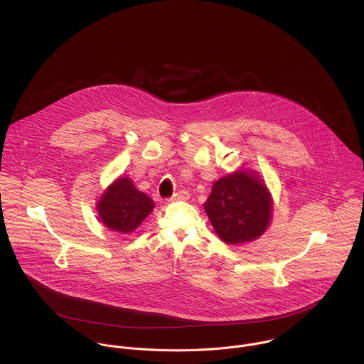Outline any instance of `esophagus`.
I'll use <instances>...</instances> for the list:
<instances>
[{
  "label": "esophagus",
  "mask_w": 364,
  "mask_h": 364,
  "mask_svg": "<svg viewBox=\"0 0 364 364\" xmlns=\"http://www.w3.org/2000/svg\"><path fill=\"white\" fill-rule=\"evenodd\" d=\"M188 199H189V193L186 191H179L171 198V202H179V200H188Z\"/></svg>",
  "instance_id": "esophagus-1"
}]
</instances>
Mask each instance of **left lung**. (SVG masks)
Returning a JSON list of instances; mask_svg holds the SVG:
<instances>
[{
	"label": "left lung",
	"mask_w": 364,
	"mask_h": 364,
	"mask_svg": "<svg viewBox=\"0 0 364 364\" xmlns=\"http://www.w3.org/2000/svg\"><path fill=\"white\" fill-rule=\"evenodd\" d=\"M205 210L215 234L238 245L258 240L267 230L273 200L258 172L242 168L214 182Z\"/></svg>",
	"instance_id": "left-lung-1"
}]
</instances>
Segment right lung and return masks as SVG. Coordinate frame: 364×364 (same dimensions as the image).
Listing matches in <instances>:
<instances>
[{
    "instance_id": "add662e5",
    "label": "right lung",
    "mask_w": 364,
    "mask_h": 364,
    "mask_svg": "<svg viewBox=\"0 0 364 364\" xmlns=\"http://www.w3.org/2000/svg\"><path fill=\"white\" fill-rule=\"evenodd\" d=\"M154 202L140 192L127 176L114 179L97 202V211L105 227L112 231L130 234L153 211Z\"/></svg>"
}]
</instances>
